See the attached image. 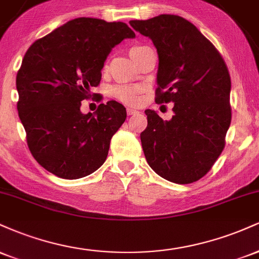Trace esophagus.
Segmentation results:
<instances>
[{"label":"esophagus","instance_id":"obj_1","mask_svg":"<svg viewBox=\"0 0 259 259\" xmlns=\"http://www.w3.org/2000/svg\"><path fill=\"white\" fill-rule=\"evenodd\" d=\"M126 113H127V115H133V114H135V113H138V111H136V109H133V108H127Z\"/></svg>","mask_w":259,"mask_h":259}]
</instances>
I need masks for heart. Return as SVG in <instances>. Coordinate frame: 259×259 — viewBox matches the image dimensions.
Segmentation results:
<instances>
[{
    "mask_svg": "<svg viewBox=\"0 0 259 259\" xmlns=\"http://www.w3.org/2000/svg\"><path fill=\"white\" fill-rule=\"evenodd\" d=\"M146 46H134L130 50V56L134 59L138 52ZM142 92V86L140 85H118L112 89V95L120 102L129 106H135L140 102V95Z\"/></svg>",
    "mask_w": 259,
    "mask_h": 259,
    "instance_id": "heart-1",
    "label": "heart"
}]
</instances>
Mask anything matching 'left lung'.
Here are the masks:
<instances>
[{
	"mask_svg": "<svg viewBox=\"0 0 259 259\" xmlns=\"http://www.w3.org/2000/svg\"><path fill=\"white\" fill-rule=\"evenodd\" d=\"M130 25L148 36L158 53L156 102H173L174 115L163 120L146 109L142 150L163 179L191 184L204 177L225 147L230 126L231 80L213 44L183 17L160 14Z\"/></svg>",
	"mask_w": 259,
	"mask_h": 259,
	"instance_id": "left-lung-1",
	"label": "left lung"
}]
</instances>
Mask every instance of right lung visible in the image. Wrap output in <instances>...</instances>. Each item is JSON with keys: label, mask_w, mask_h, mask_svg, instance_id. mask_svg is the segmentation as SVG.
Listing matches in <instances>:
<instances>
[{"label": "right lung", "mask_w": 259, "mask_h": 259, "mask_svg": "<svg viewBox=\"0 0 259 259\" xmlns=\"http://www.w3.org/2000/svg\"><path fill=\"white\" fill-rule=\"evenodd\" d=\"M133 37L125 23L82 17L26 51L16 80L18 114L32 157L56 177L80 179L105 163L112 136L126 119L125 107L108 101L82 114L80 106L100 84L113 47Z\"/></svg>", "instance_id": "obj_1"}]
</instances>
